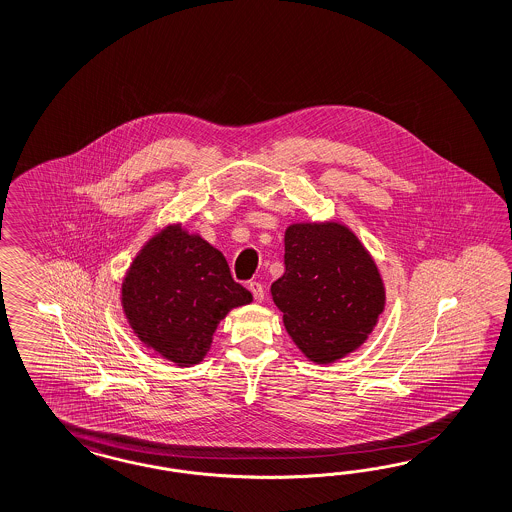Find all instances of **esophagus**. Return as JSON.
Here are the masks:
<instances>
[{
	"instance_id": "34e87169",
	"label": "esophagus",
	"mask_w": 512,
	"mask_h": 512,
	"mask_svg": "<svg viewBox=\"0 0 512 512\" xmlns=\"http://www.w3.org/2000/svg\"><path fill=\"white\" fill-rule=\"evenodd\" d=\"M248 289L251 294H253V298H255V302H263L264 300V289L263 285L259 283V281H249Z\"/></svg>"
}]
</instances>
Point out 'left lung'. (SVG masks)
<instances>
[{"instance_id":"8db88e82","label":"left lung","mask_w":512,"mask_h":512,"mask_svg":"<svg viewBox=\"0 0 512 512\" xmlns=\"http://www.w3.org/2000/svg\"><path fill=\"white\" fill-rule=\"evenodd\" d=\"M270 291L292 341L322 365L360 348L386 305L373 257L337 221L287 227L285 274Z\"/></svg>"}]
</instances>
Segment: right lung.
Returning <instances> with one entry per match:
<instances>
[{"label": "right lung", "instance_id": "right-lung-1", "mask_svg": "<svg viewBox=\"0 0 512 512\" xmlns=\"http://www.w3.org/2000/svg\"><path fill=\"white\" fill-rule=\"evenodd\" d=\"M251 300L220 249L180 223L167 225L139 249L121 289L123 311L139 341L179 367L203 360L220 320Z\"/></svg>", "mask_w": 512, "mask_h": 512}]
</instances>
